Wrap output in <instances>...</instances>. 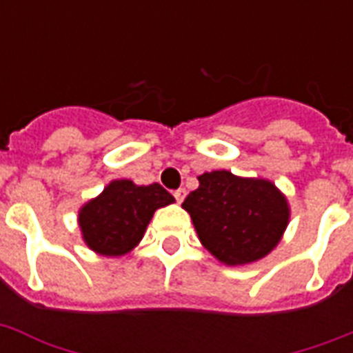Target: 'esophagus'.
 I'll return each instance as SVG.
<instances>
[{
    "instance_id": "obj_1",
    "label": "esophagus",
    "mask_w": 353,
    "mask_h": 353,
    "mask_svg": "<svg viewBox=\"0 0 353 353\" xmlns=\"http://www.w3.org/2000/svg\"><path fill=\"white\" fill-rule=\"evenodd\" d=\"M185 196H187V190H185V188H177L176 192H174V198L177 199V203H181L183 199H185Z\"/></svg>"
}]
</instances>
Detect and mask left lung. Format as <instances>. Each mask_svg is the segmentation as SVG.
Listing matches in <instances>:
<instances>
[{
  "mask_svg": "<svg viewBox=\"0 0 353 353\" xmlns=\"http://www.w3.org/2000/svg\"><path fill=\"white\" fill-rule=\"evenodd\" d=\"M183 201L199 241L227 265L256 262L273 251L290 221L288 199L273 183L205 172Z\"/></svg>",
  "mask_w": 353,
  "mask_h": 353,
  "instance_id": "left-lung-1",
  "label": "left lung"
}]
</instances>
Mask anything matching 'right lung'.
Returning a JSON list of instances; mask_svg holds the SVG:
<instances>
[{"instance_id":"1","label":"right lung","mask_w":353,"mask_h":353,"mask_svg":"<svg viewBox=\"0 0 353 353\" xmlns=\"http://www.w3.org/2000/svg\"><path fill=\"white\" fill-rule=\"evenodd\" d=\"M174 201L159 183L137 187L130 179H115L80 209L82 238L102 256H122L143 240L155 210Z\"/></svg>"}]
</instances>
